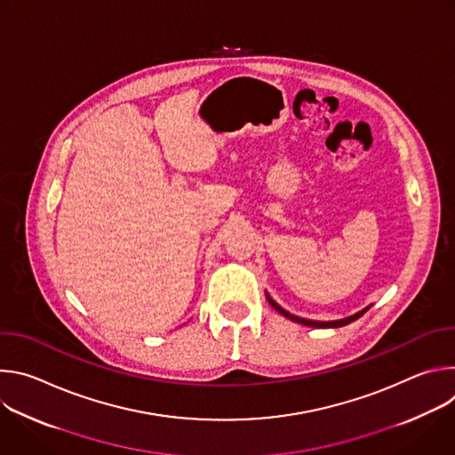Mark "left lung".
<instances>
[{
    "mask_svg": "<svg viewBox=\"0 0 455 455\" xmlns=\"http://www.w3.org/2000/svg\"><path fill=\"white\" fill-rule=\"evenodd\" d=\"M267 299H268V302H270V306L275 309V311H279L281 315H284L286 318H290V320H293V322H297V323H304V326H309V328H342V326H346V323H351L353 320H356V318H360L371 306H367L365 309H362V311H358V313H355V315H351V316H347V318H340V320H328V322H318V320H307V318H300V316H295V315H291V313H288L286 309H283L268 293H267Z\"/></svg>",
    "mask_w": 455,
    "mask_h": 455,
    "instance_id": "8db88e82",
    "label": "left lung"
}]
</instances>
